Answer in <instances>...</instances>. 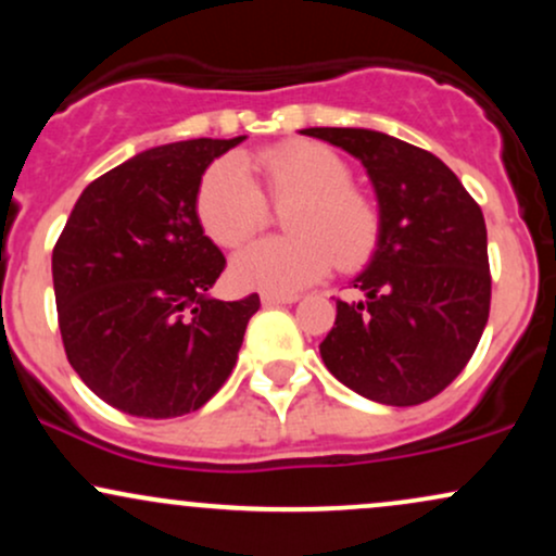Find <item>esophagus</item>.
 <instances>
[{
  "instance_id": "34e87169",
  "label": "esophagus",
  "mask_w": 556,
  "mask_h": 556,
  "mask_svg": "<svg viewBox=\"0 0 556 556\" xmlns=\"http://www.w3.org/2000/svg\"><path fill=\"white\" fill-rule=\"evenodd\" d=\"M261 300H264L266 305H285V303H295L298 295H279V292H264Z\"/></svg>"
}]
</instances>
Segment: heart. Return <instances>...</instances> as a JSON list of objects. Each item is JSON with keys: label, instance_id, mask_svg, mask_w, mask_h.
Masks as SVG:
<instances>
[{"label": "heart", "instance_id": "1", "mask_svg": "<svg viewBox=\"0 0 556 556\" xmlns=\"http://www.w3.org/2000/svg\"><path fill=\"white\" fill-rule=\"evenodd\" d=\"M271 201L292 203L290 238H264L232 258V282L242 290L292 295L327 277L331 264L358 266L379 240V212L355 190L353 169L334 149L311 140L277 146L256 159ZM203 232L222 248H238L264 227L269 203L238 156L203 172L195 195Z\"/></svg>", "mask_w": 556, "mask_h": 556}]
</instances>
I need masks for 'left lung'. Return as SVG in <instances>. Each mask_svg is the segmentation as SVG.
Here are the masks:
<instances>
[{
	"mask_svg": "<svg viewBox=\"0 0 556 556\" xmlns=\"http://www.w3.org/2000/svg\"><path fill=\"white\" fill-rule=\"evenodd\" d=\"M366 167L379 201V240L337 300L324 366L381 405H420L452 384L489 321L491 274L481 206L442 159L366 127H305Z\"/></svg>",
	"mask_w": 556,
	"mask_h": 556,
	"instance_id": "8db88e82",
	"label": "left lung"
}]
</instances>
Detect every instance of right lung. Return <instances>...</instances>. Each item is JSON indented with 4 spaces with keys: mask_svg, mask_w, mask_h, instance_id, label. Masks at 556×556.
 I'll return each mask as SVG.
<instances>
[{
    "mask_svg": "<svg viewBox=\"0 0 556 556\" xmlns=\"http://www.w3.org/2000/svg\"><path fill=\"white\" fill-rule=\"evenodd\" d=\"M245 136L140 151L83 190L52 253L70 366L96 397L138 418H175L232 374L261 300L208 295L225 256L195 212L208 164Z\"/></svg>",
    "mask_w": 556,
    "mask_h": 556,
    "instance_id": "obj_1",
    "label": "right lung"
}]
</instances>
